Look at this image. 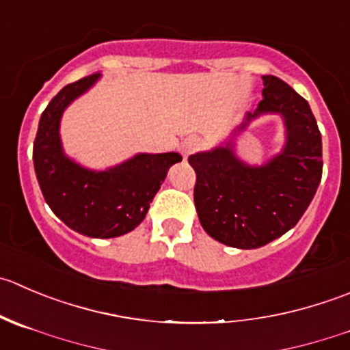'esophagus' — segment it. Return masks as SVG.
I'll use <instances>...</instances> for the list:
<instances>
[{
  "label": "esophagus",
  "mask_w": 350,
  "mask_h": 350,
  "mask_svg": "<svg viewBox=\"0 0 350 350\" xmlns=\"http://www.w3.org/2000/svg\"><path fill=\"white\" fill-rule=\"evenodd\" d=\"M200 148H202V140H200V138H196V137L186 138L181 145L183 157H188V155L195 154V152L200 150Z\"/></svg>",
  "instance_id": "1"
}]
</instances>
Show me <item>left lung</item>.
<instances>
[{
  "label": "left lung",
  "mask_w": 350,
  "mask_h": 350,
  "mask_svg": "<svg viewBox=\"0 0 350 350\" xmlns=\"http://www.w3.org/2000/svg\"><path fill=\"white\" fill-rule=\"evenodd\" d=\"M263 99L251 120L265 113L284 116L287 144L260 167H250L229 144L191 155L196 172L195 206L202 227L219 243L241 250L265 246L293 229L321 181V135L310 104L280 78L265 75Z\"/></svg>",
  "instance_id": "obj_1"
}]
</instances>
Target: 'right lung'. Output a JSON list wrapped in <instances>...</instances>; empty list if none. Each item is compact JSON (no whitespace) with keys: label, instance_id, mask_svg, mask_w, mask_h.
Wrapping results in <instances>:
<instances>
[{"label":"right lung","instance_id":"obj_1","mask_svg":"<svg viewBox=\"0 0 350 350\" xmlns=\"http://www.w3.org/2000/svg\"><path fill=\"white\" fill-rule=\"evenodd\" d=\"M99 73L61 89L44 109L33 142V167L49 208L70 229L89 237H118L145 219L169 167L181 155L138 154L107 171L80 167L61 150L59 120L64 107L92 87Z\"/></svg>","mask_w":350,"mask_h":350}]
</instances>
